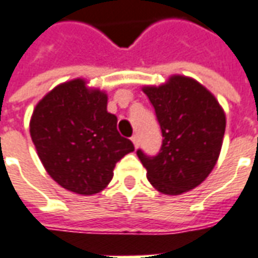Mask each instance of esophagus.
I'll return each instance as SVG.
<instances>
[{
	"mask_svg": "<svg viewBox=\"0 0 258 258\" xmlns=\"http://www.w3.org/2000/svg\"><path fill=\"white\" fill-rule=\"evenodd\" d=\"M131 141H133V144H134L135 148H138V145H140V137L137 134L133 135V137H131Z\"/></svg>",
	"mask_w": 258,
	"mask_h": 258,
	"instance_id": "obj_1",
	"label": "esophagus"
}]
</instances>
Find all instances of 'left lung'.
I'll return each mask as SVG.
<instances>
[{"label": "left lung", "mask_w": 258, "mask_h": 258, "mask_svg": "<svg viewBox=\"0 0 258 258\" xmlns=\"http://www.w3.org/2000/svg\"><path fill=\"white\" fill-rule=\"evenodd\" d=\"M142 91L155 107L163 142L156 156L138 149L146 177L159 192L181 195L211 173L221 152L225 113L214 95L196 80L171 76Z\"/></svg>", "instance_id": "left-lung-1"}]
</instances>
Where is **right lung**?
Listing matches in <instances>:
<instances>
[{"label": "right lung", "instance_id": "add662e5", "mask_svg": "<svg viewBox=\"0 0 258 258\" xmlns=\"http://www.w3.org/2000/svg\"><path fill=\"white\" fill-rule=\"evenodd\" d=\"M107 95L85 80L59 84L37 103L30 135L42 166L62 188L94 195L106 188L116 163L134 151L118 134Z\"/></svg>", "mask_w": 258, "mask_h": 258}]
</instances>
